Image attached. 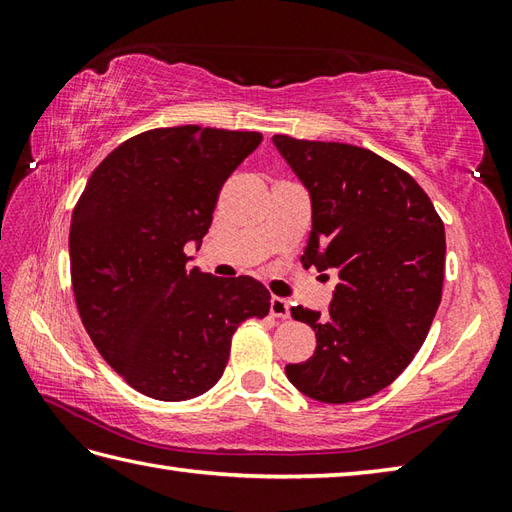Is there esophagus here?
<instances>
[{
	"label": "esophagus",
	"instance_id": "1",
	"mask_svg": "<svg viewBox=\"0 0 512 512\" xmlns=\"http://www.w3.org/2000/svg\"><path fill=\"white\" fill-rule=\"evenodd\" d=\"M270 314L277 319H288L290 317V303L281 297L270 299Z\"/></svg>",
	"mask_w": 512,
	"mask_h": 512
}]
</instances>
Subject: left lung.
Returning a JSON list of instances; mask_svg holds the SVG:
<instances>
[{
  "label": "left lung",
  "mask_w": 512,
  "mask_h": 512,
  "mask_svg": "<svg viewBox=\"0 0 512 512\" xmlns=\"http://www.w3.org/2000/svg\"><path fill=\"white\" fill-rule=\"evenodd\" d=\"M273 143L312 200L301 264L339 273L328 312L290 308L317 334V350L286 376L330 405L369 398L427 339L442 299L444 224L420 184L374 151L284 134Z\"/></svg>",
  "instance_id": "8db88e82"
}]
</instances>
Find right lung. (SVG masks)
I'll list each match as a JSON object with an SVG mask.
<instances>
[{"instance_id":"add662e5","label":"right lung","mask_w":512,"mask_h":512,"mask_svg":"<svg viewBox=\"0 0 512 512\" xmlns=\"http://www.w3.org/2000/svg\"><path fill=\"white\" fill-rule=\"evenodd\" d=\"M259 132L158 127L118 145L72 211L70 275L96 350L129 387L180 402L209 391L239 323L264 319L270 292L253 277L187 268L226 178Z\"/></svg>"}]
</instances>
